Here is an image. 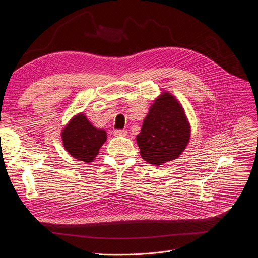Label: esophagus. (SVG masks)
<instances>
[{
    "mask_svg": "<svg viewBox=\"0 0 258 258\" xmlns=\"http://www.w3.org/2000/svg\"><path fill=\"white\" fill-rule=\"evenodd\" d=\"M113 133H114L115 137H126L128 135L127 130H122V129H116L113 131Z\"/></svg>",
    "mask_w": 258,
    "mask_h": 258,
    "instance_id": "1",
    "label": "esophagus"
}]
</instances>
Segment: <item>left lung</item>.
<instances>
[{
	"mask_svg": "<svg viewBox=\"0 0 258 258\" xmlns=\"http://www.w3.org/2000/svg\"><path fill=\"white\" fill-rule=\"evenodd\" d=\"M189 137V125L181 105L169 93H163L150 107L137 142L144 161L161 165L177 159Z\"/></svg>",
	"mask_w": 258,
	"mask_h": 258,
	"instance_id": "1",
	"label": "left lung"
}]
</instances>
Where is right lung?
<instances>
[{"mask_svg": "<svg viewBox=\"0 0 258 258\" xmlns=\"http://www.w3.org/2000/svg\"><path fill=\"white\" fill-rule=\"evenodd\" d=\"M106 140V131L91 125L84 114L72 118L62 131L64 148L72 157L86 163L93 162Z\"/></svg>", "mask_w": 258, "mask_h": 258, "instance_id": "add662e5", "label": "right lung"}]
</instances>
